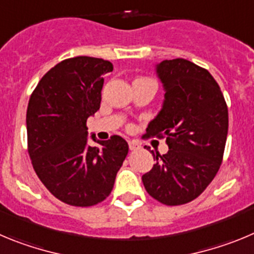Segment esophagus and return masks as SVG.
I'll return each instance as SVG.
<instances>
[{"instance_id": "obj_1", "label": "esophagus", "mask_w": 254, "mask_h": 254, "mask_svg": "<svg viewBox=\"0 0 254 254\" xmlns=\"http://www.w3.org/2000/svg\"><path fill=\"white\" fill-rule=\"evenodd\" d=\"M129 149L130 150H138L140 149V144L135 140H129Z\"/></svg>"}]
</instances>
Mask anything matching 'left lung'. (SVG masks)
<instances>
[{
  "label": "left lung",
  "instance_id": "8db88e82",
  "mask_svg": "<svg viewBox=\"0 0 254 254\" xmlns=\"http://www.w3.org/2000/svg\"><path fill=\"white\" fill-rule=\"evenodd\" d=\"M155 70L166 93L145 135L166 138L168 152L152 150L155 163L141 181L153 198L176 206L195 200L218 173L228 135V106L214 77L192 62L163 61Z\"/></svg>",
  "mask_w": 254,
  "mask_h": 254
}]
</instances>
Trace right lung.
Listing matches in <instances>:
<instances>
[{
    "label": "right lung",
    "mask_w": 254,
    "mask_h": 254,
    "mask_svg": "<svg viewBox=\"0 0 254 254\" xmlns=\"http://www.w3.org/2000/svg\"><path fill=\"white\" fill-rule=\"evenodd\" d=\"M109 61L76 57L45 73L26 111L27 150L35 173L52 195L72 206H92L110 195L129 152L122 136L87 144V119L100 109Z\"/></svg>",
    "instance_id": "obj_1"
}]
</instances>
